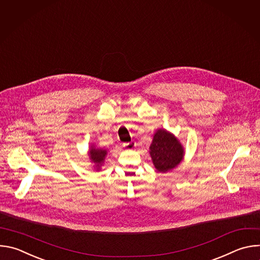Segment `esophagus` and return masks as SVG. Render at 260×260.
I'll return each instance as SVG.
<instances>
[{"instance_id": "1", "label": "esophagus", "mask_w": 260, "mask_h": 260, "mask_svg": "<svg viewBox=\"0 0 260 260\" xmlns=\"http://www.w3.org/2000/svg\"><path fill=\"white\" fill-rule=\"evenodd\" d=\"M136 146V143L135 142H128V143H123V147L125 148V149L127 150H131L133 149V148Z\"/></svg>"}]
</instances>
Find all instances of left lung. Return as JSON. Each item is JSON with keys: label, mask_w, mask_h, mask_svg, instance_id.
I'll return each mask as SVG.
<instances>
[{"label": "left lung", "mask_w": 260, "mask_h": 260, "mask_svg": "<svg viewBox=\"0 0 260 260\" xmlns=\"http://www.w3.org/2000/svg\"><path fill=\"white\" fill-rule=\"evenodd\" d=\"M183 147L178 140L165 129H159L153 137L150 155L154 167L159 172H168L176 168L183 158Z\"/></svg>", "instance_id": "left-lung-1"}]
</instances>
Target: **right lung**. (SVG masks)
Segmentation results:
<instances>
[{"label":"right lung","instance_id":"1","mask_svg":"<svg viewBox=\"0 0 260 260\" xmlns=\"http://www.w3.org/2000/svg\"><path fill=\"white\" fill-rule=\"evenodd\" d=\"M106 154H107V151L106 150H102V149H93V148H92V149L89 151L90 158L96 165L98 168H100L102 166V164L104 162Z\"/></svg>","mask_w":260,"mask_h":260}]
</instances>
